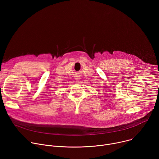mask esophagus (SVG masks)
Returning a JSON list of instances; mask_svg holds the SVG:
<instances>
[{"label":"esophagus","mask_w":159,"mask_h":159,"mask_svg":"<svg viewBox=\"0 0 159 159\" xmlns=\"http://www.w3.org/2000/svg\"><path fill=\"white\" fill-rule=\"evenodd\" d=\"M75 79L77 80V82H79V80L80 79V77H79L78 75H75Z\"/></svg>","instance_id":"esophagus-1"}]
</instances>
